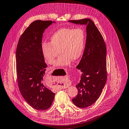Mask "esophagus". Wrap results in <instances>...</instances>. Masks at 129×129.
Segmentation results:
<instances>
[{"mask_svg": "<svg viewBox=\"0 0 129 129\" xmlns=\"http://www.w3.org/2000/svg\"><path fill=\"white\" fill-rule=\"evenodd\" d=\"M62 81H63V82H64V80H62ZM65 83H64V85H62V88H65Z\"/></svg>", "mask_w": 129, "mask_h": 129, "instance_id": "esophagus-1", "label": "esophagus"}]
</instances>
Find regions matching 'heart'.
Segmentation results:
<instances>
[{
	"instance_id": "1",
	"label": "heart",
	"mask_w": 129,
	"mask_h": 129,
	"mask_svg": "<svg viewBox=\"0 0 129 129\" xmlns=\"http://www.w3.org/2000/svg\"><path fill=\"white\" fill-rule=\"evenodd\" d=\"M85 44V35L81 28H62L58 29L50 38L49 43L42 45V52L48 63L56 66H67L72 60L76 61L83 53Z\"/></svg>"
}]
</instances>
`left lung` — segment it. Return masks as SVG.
<instances>
[{
    "label": "left lung",
    "instance_id": "8db88e82",
    "mask_svg": "<svg viewBox=\"0 0 129 129\" xmlns=\"http://www.w3.org/2000/svg\"><path fill=\"white\" fill-rule=\"evenodd\" d=\"M69 21L87 25L84 51L76 67L82 74L80 82L76 85L78 94L72 99L76 106L84 108L97 101L106 82V46L100 31L90 19Z\"/></svg>",
    "mask_w": 129,
    "mask_h": 129
}]
</instances>
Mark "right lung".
<instances>
[{
	"instance_id": "1",
	"label": "right lung",
	"mask_w": 129,
	"mask_h": 129,
	"mask_svg": "<svg viewBox=\"0 0 129 129\" xmlns=\"http://www.w3.org/2000/svg\"><path fill=\"white\" fill-rule=\"evenodd\" d=\"M52 21L36 20L25 29L16 48V74L19 91L33 108L44 111L51 107L55 94L45 86L47 65L42 52V39Z\"/></svg>"
}]
</instances>
